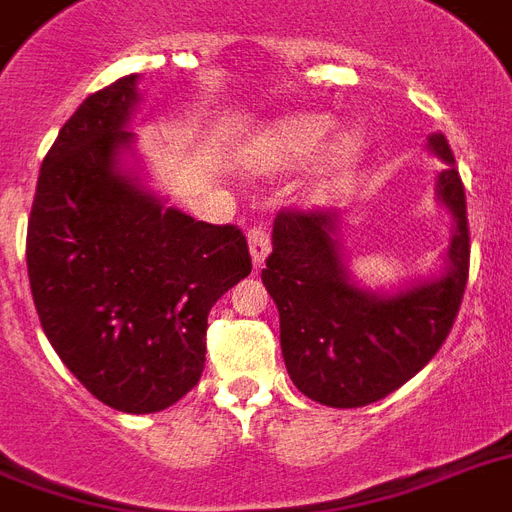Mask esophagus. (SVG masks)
I'll use <instances>...</instances> for the list:
<instances>
[{"instance_id":"1","label":"esophagus","mask_w":512,"mask_h":512,"mask_svg":"<svg viewBox=\"0 0 512 512\" xmlns=\"http://www.w3.org/2000/svg\"><path fill=\"white\" fill-rule=\"evenodd\" d=\"M247 239L249 252H252V263H255V268H263L265 255L271 252V233L263 225H255V228H249Z\"/></svg>"}]
</instances>
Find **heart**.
<instances>
[{"label":"heart","mask_w":512,"mask_h":512,"mask_svg":"<svg viewBox=\"0 0 512 512\" xmlns=\"http://www.w3.org/2000/svg\"><path fill=\"white\" fill-rule=\"evenodd\" d=\"M332 122L319 114H297L279 119L257 138L252 146V162L265 170H281V167H297L311 162L327 143ZM361 151V140L356 135H345L335 148V162L340 167L350 164Z\"/></svg>","instance_id":"heart-1"}]
</instances>
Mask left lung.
I'll return each instance as SVG.
<instances>
[{
	"instance_id": "1",
	"label": "left lung",
	"mask_w": 512,
	"mask_h": 512,
	"mask_svg": "<svg viewBox=\"0 0 512 512\" xmlns=\"http://www.w3.org/2000/svg\"><path fill=\"white\" fill-rule=\"evenodd\" d=\"M430 148L446 162L438 196L457 223L449 271L433 284L393 297L361 292L332 239L337 212L284 207L273 220L263 284L279 308L289 377L319 404L353 409L380 401L412 380L452 332L470 273L468 201L444 135H430Z\"/></svg>"
}]
</instances>
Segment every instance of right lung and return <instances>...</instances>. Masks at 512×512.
I'll list each match as a JSON object with an SVG mask.
<instances>
[{
  "instance_id": "obj_1",
  "label": "right lung",
  "mask_w": 512,
  "mask_h": 512,
  "mask_svg": "<svg viewBox=\"0 0 512 512\" xmlns=\"http://www.w3.org/2000/svg\"><path fill=\"white\" fill-rule=\"evenodd\" d=\"M138 74L92 92L39 170L26 233L31 295L60 361L92 396L162 412L204 372L209 308L252 271L239 225H212L119 175Z\"/></svg>"
}]
</instances>
